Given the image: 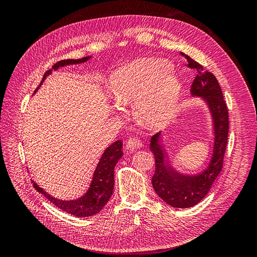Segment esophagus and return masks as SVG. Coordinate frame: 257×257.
<instances>
[{
  "label": "esophagus",
  "instance_id": "esophagus-1",
  "mask_svg": "<svg viewBox=\"0 0 257 257\" xmlns=\"http://www.w3.org/2000/svg\"><path fill=\"white\" fill-rule=\"evenodd\" d=\"M143 147V144L142 142L139 141L138 138L136 137H131L128 138L126 143H125V148L126 150H130V151H134L136 149H139V148Z\"/></svg>",
  "mask_w": 257,
  "mask_h": 257
}]
</instances>
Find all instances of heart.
<instances>
[{
    "label": "heart",
    "instance_id": "heart-1",
    "mask_svg": "<svg viewBox=\"0 0 257 257\" xmlns=\"http://www.w3.org/2000/svg\"><path fill=\"white\" fill-rule=\"evenodd\" d=\"M110 91L121 105L135 100L142 121L163 126L173 118L181 94V82L170 63L161 59L132 62L112 74Z\"/></svg>",
    "mask_w": 257,
    "mask_h": 257
}]
</instances>
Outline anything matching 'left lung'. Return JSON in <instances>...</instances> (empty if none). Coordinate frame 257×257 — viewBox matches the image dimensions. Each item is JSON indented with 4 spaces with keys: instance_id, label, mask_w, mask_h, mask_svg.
<instances>
[{
    "instance_id": "8db88e82",
    "label": "left lung",
    "mask_w": 257,
    "mask_h": 257,
    "mask_svg": "<svg viewBox=\"0 0 257 257\" xmlns=\"http://www.w3.org/2000/svg\"><path fill=\"white\" fill-rule=\"evenodd\" d=\"M188 61V67L195 69L197 75L194 78L191 92L193 95L203 96L211 110L214 122V147L211 162L204 173L198 176H182L167 166L164 160L159 136L151 138L150 149L155 158V172L152 177V185L158 195L169 206L175 208H190L197 205L211 189L214 180L223 168L224 154L228 138V109L223 93L215 76L189 56L181 53Z\"/></svg>"
}]
</instances>
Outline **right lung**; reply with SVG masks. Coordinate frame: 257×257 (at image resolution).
Masks as SVG:
<instances>
[{"label":"right lung","mask_w":257,"mask_h":257,"mask_svg":"<svg viewBox=\"0 0 257 257\" xmlns=\"http://www.w3.org/2000/svg\"><path fill=\"white\" fill-rule=\"evenodd\" d=\"M90 57H85L81 59H67V60H61L57 62L56 64L52 66V69H57L60 66H64L68 64H78L83 63L87 61ZM51 73V69L46 72L44 74L43 79L40 83V85L36 88L34 93L37 91V89L41 87L43 81L45 80ZM122 142L116 141L112 145L107 148L105 152L103 153L102 158H100L97 167L94 172V176H93V180L91 183V186L89 191L85 193V195L82 196L79 199L76 200H59L51 197L47 193L43 191L40 186L33 182V186L37 192L42 193L46 198L50 200L54 206L58 207L59 209L63 210V211L78 216V217H85V216H92L96 213H98L102 210L105 205L108 203V200L112 195L113 191V184H114V175L113 169L116 164V162L121 159L123 155L122 152Z\"/></svg>","instance_id":"right-lung-1"}]
</instances>
